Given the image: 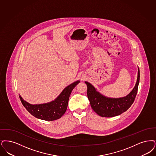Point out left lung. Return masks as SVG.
I'll return each mask as SVG.
<instances>
[{
	"label": "left lung",
	"mask_w": 156,
	"mask_h": 156,
	"mask_svg": "<svg viewBox=\"0 0 156 156\" xmlns=\"http://www.w3.org/2000/svg\"><path fill=\"white\" fill-rule=\"evenodd\" d=\"M140 80V71L138 68L137 79L133 90L126 96L121 98H107L97 92L90 83L85 82L87 87V98L94 112L103 117H112L126 112L133 104L137 92Z\"/></svg>",
	"instance_id": "1"
}]
</instances>
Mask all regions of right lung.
<instances>
[{"label":"right lung","mask_w":156,"mask_h":156,"mask_svg":"<svg viewBox=\"0 0 156 156\" xmlns=\"http://www.w3.org/2000/svg\"><path fill=\"white\" fill-rule=\"evenodd\" d=\"M79 83L80 81H77L70 84L62 90L56 100L50 103L32 105L25 101L20 96V99L27 110L35 117L45 121H54L61 118L66 112L69 96Z\"/></svg>","instance_id":"add662e5"}]
</instances>
